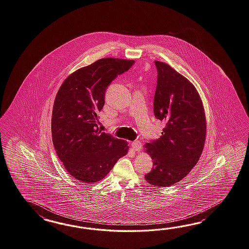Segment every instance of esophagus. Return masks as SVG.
<instances>
[{"instance_id": "esophagus-1", "label": "esophagus", "mask_w": 249, "mask_h": 249, "mask_svg": "<svg viewBox=\"0 0 249 249\" xmlns=\"http://www.w3.org/2000/svg\"><path fill=\"white\" fill-rule=\"evenodd\" d=\"M131 146H132L134 151L140 152L141 150V143L140 141L131 142Z\"/></svg>"}]
</instances>
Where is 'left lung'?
I'll list each match as a JSON object with an SVG mask.
<instances>
[{
	"label": "left lung",
	"mask_w": 249,
	"mask_h": 249,
	"mask_svg": "<svg viewBox=\"0 0 249 249\" xmlns=\"http://www.w3.org/2000/svg\"><path fill=\"white\" fill-rule=\"evenodd\" d=\"M155 64L158 74L154 113L165 122V127L160 139L144 145L154 164L145 178L157 187H168L198 163L206 140V117L194 85L168 64Z\"/></svg>",
	"instance_id": "left-lung-1"
}]
</instances>
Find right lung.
Returning <instances> with one entry per match:
<instances>
[{"mask_svg": "<svg viewBox=\"0 0 249 249\" xmlns=\"http://www.w3.org/2000/svg\"><path fill=\"white\" fill-rule=\"evenodd\" d=\"M134 60L102 58L68 75L56 93L51 132L57 157L74 179L99 182L126 156L128 143L98 127L107 86L132 67Z\"/></svg>", "mask_w": 249, "mask_h": 249, "instance_id": "obj_1", "label": "right lung"}]
</instances>
